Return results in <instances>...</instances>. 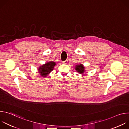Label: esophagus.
<instances>
[{"label": "esophagus", "instance_id": "1", "mask_svg": "<svg viewBox=\"0 0 129 129\" xmlns=\"http://www.w3.org/2000/svg\"><path fill=\"white\" fill-rule=\"evenodd\" d=\"M68 60H66L65 61H63V63H64V64H67V63H68Z\"/></svg>", "mask_w": 129, "mask_h": 129}]
</instances>
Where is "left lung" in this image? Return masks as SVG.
<instances>
[{
  "label": "left lung",
  "mask_w": 129,
  "mask_h": 129,
  "mask_svg": "<svg viewBox=\"0 0 129 129\" xmlns=\"http://www.w3.org/2000/svg\"><path fill=\"white\" fill-rule=\"evenodd\" d=\"M75 69L79 73H81V74H82V73H83V72H84V67L82 64L77 65Z\"/></svg>",
  "instance_id": "1"
}]
</instances>
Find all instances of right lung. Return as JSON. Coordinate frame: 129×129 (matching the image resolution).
<instances>
[{
    "instance_id": "right-lung-1",
    "label": "right lung",
    "mask_w": 129,
    "mask_h": 129,
    "mask_svg": "<svg viewBox=\"0 0 129 129\" xmlns=\"http://www.w3.org/2000/svg\"><path fill=\"white\" fill-rule=\"evenodd\" d=\"M56 63L54 62H49L40 66L39 68V73H40L42 77H47V75L53 69Z\"/></svg>"
}]
</instances>
